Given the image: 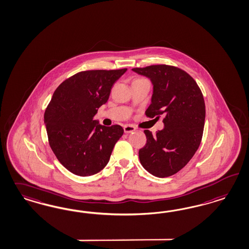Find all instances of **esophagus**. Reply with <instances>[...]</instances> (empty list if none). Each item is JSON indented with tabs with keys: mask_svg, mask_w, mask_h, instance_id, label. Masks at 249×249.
Here are the masks:
<instances>
[{
	"mask_svg": "<svg viewBox=\"0 0 249 249\" xmlns=\"http://www.w3.org/2000/svg\"><path fill=\"white\" fill-rule=\"evenodd\" d=\"M123 129H124V132L125 133H129V132H132V131H134L135 130V127L134 126H132V125H125L124 127H123Z\"/></svg>",
	"mask_w": 249,
	"mask_h": 249,
	"instance_id": "1",
	"label": "esophagus"
}]
</instances>
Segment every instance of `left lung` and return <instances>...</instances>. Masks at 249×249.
<instances>
[{"label":"left lung","instance_id":"1","mask_svg":"<svg viewBox=\"0 0 249 249\" xmlns=\"http://www.w3.org/2000/svg\"><path fill=\"white\" fill-rule=\"evenodd\" d=\"M132 71L150 78L154 85L146 117L164 116L162 130L155 135L144 130L147 141L139 151L140 161L155 177H170L189 163L200 144L206 114L203 94L196 81L178 67L157 64Z\"/></svg>","mask_w":249,"mask_h":249}]
</instances>
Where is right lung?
I'll return each instance as SVG.
<instances>
[{
	"mask_svg": "<svg viewBox=\"0 0 249 249\" xmlns=\"http://www.w3.org/2000/svg\"><path fill=\"white\" fill-rule=\"evenodd\" d=\"M126 71H80L63 81L52 95L44 114L49 143L59 162L72 174L88 177L101 171L123 135L120 125L106 127L93 118Z\"/></svg>",
	"mask_w": 249,
	"mask_h": 249,
	"instance_id": "obj_1",
	"label": "right lung"
}]
</instances>
